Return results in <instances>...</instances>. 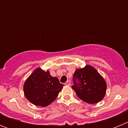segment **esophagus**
<instances>
[{
    "label": "esophagus",
    "instance_id": "1",
    "mask_svg": "<svg viewBox=\"0 0 128 128\" xmlns=\"http://www.w3.org/2000/svg\"><path fill=\"white\" fill-rule=\"evenodd\" d=\"M65 84L66 86H70V81L69 80H68V81L65 82Z\"/></svg>",
    "mask_w": 128,
    "mask_h": 128
}]
</instances>
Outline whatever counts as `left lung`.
<instances>
[{
  "label": "left lung",
  "instance_id": "8db88e82",
  "mask_svg": "<svg viewBox=\"0 0 128 128\" xmlns=\"http://www.w3.org/2000/svg\"><path fill=\"white\" fill-rule=\"evenodd\" d=\"M72 88L81 100L89 104H95L103 99L106 84L102 77L90 65L77 69L73 76Z\"/></svg>",
  "mask_w": 128,
  "mask_h": 128
}]
</instances>
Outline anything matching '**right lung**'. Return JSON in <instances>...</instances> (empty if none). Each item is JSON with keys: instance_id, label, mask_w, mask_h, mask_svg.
<instances>
[{"instance_id": "obj_1", "label": "right lung", "mask_w": 128, "mask_h": 128, "mask_svg": "<svg viewBox=\"0 0 128 128\" xmlns=\"http://www.w3.org/2000/svg\"><path fill=\"white\" fill-rule=\"evenodd\" d=\"M63 84L48 71L37 68L28 78L24 85L26 98L31 103L44 107L52 102L62 90Z\"/></svg>"}]
</instances>
